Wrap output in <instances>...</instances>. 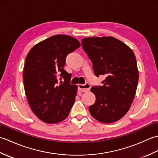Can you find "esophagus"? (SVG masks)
Returning <instances> with one entry per match:
<instances>
[{"label":"esophagus","mask_w":158,"mask_h":158,"mask_svg":"<svg viewBox=\"0 0 158 158\" xmlns=\"http://www.w3.org/2000/svg\"><path fill=\"white\" fill-rule=\"evenodd\" d=\"M78 86L79 89L82 92L89 91L90 88H91V85H90V84L88 83H86L85 84H79Z\"/></svg>","instance_id":"34e87169"}]
</instances>
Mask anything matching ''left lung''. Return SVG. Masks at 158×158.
Instances as JSON below:
<instances>
[{
  "mask_svg": "<svg viewBox=\"0 0 158 158\" xmlns=\"http://www.w3.org/2000/svg\"><path fill=\"white\" fill-rule=\"evenodd\" d=\"M81 44L95 75L106 77L102 85L91 88L96 102L89 106V112L100 122H117L128 111L135 96L139 81L135 56L128 46L113 36L84 38Z\"/></svg>",
  "mask_w": 158,
  "mask_h": 158,
  "instance_id": "obj_1",
  "label": "left lung"
}]
</instances>
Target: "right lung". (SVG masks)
Instances as JSON below:
<instances>
[{
	"instance_id": "1",
	"label": "right lung",
	"mask_w": 158,
	"mask_h": 158,
	"mask_svg": "<svg viewBox=\"0 0 158 158\" xmlns=\"http://www.w3.org/2000/svg\"><path fill=\"white\" fill-rule=\"evenodd\" d=\"M80 46L72 36L57 35L35 45L26 56L25 93L33 113L43 122L58 123L69 115L78 86L70 84L71 76L64 66L67 55Z\"/></svg>"
}]
</instances>
